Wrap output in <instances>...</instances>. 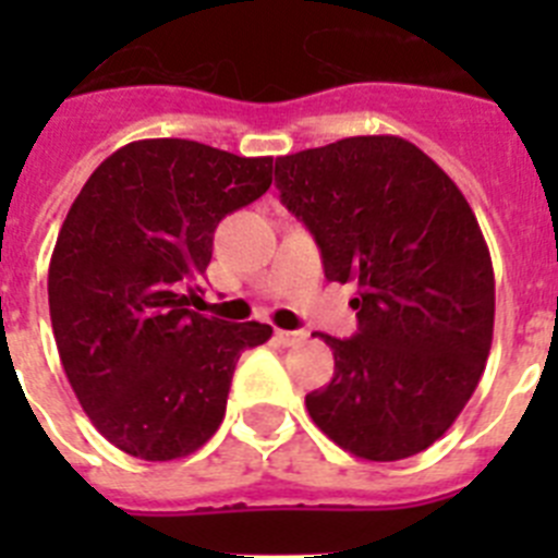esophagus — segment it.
Instances as JSON below:
<instances>
[{"label":"esophagus","instance_id":"obj_1","mask_svg":"<svg viewBox=\"0 0 558 558\" xmlns=\"http://www.w3.org/2000/svg\"><path fill=\"white\" fill-rule=\"evenodd\" d=\"M276 338L282 340L284 347H295V343H304L307 332L304 329H276Z\"/></svg>","mask_w":558,"mask_h":558}]
</instances>
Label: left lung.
Segmentation results:
<instances>
[{
    "mask_svg": "<svg viewBox=\"0 0 558 558\" xmlns=\"http://www.w3.org/2000/svg\"><path fill=\"white\" fill-rule=\"evenodd\" d=\"M276 186L329 282L357 284L354 338L322 332L335 377L307 393L310 418L366 461L427 450L470 402L492 349L495 270L475 211L402 136L279 156Z\"/></svg>",
    "mask_w": 558,
    "mask_h": 558,
    "instance_id": "1",
    "label": "left lung"
}]
</instances>
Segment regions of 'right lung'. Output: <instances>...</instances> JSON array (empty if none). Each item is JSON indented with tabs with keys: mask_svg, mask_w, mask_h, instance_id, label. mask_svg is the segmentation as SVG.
Segmentation results:
<instances>
[{
	"mask_svg": "<svg viewBox=\"0 0 558 558\" xmlns=\"http://www.w3.org/2000/svg\"><path fill=\"white\" fill-rule=\"evenodd\" d=\"M274 159L190 140H140L83 184L49 259V318L69 386L92 425L142 461L204 447L231 377L268 324L186 310L215 229L270 186Z\"/></svg>",
	"mask_w": 558,
	"mask_h": 558,
	"instance_id": "1",
	"label": "right lung"
}]
</instances>
